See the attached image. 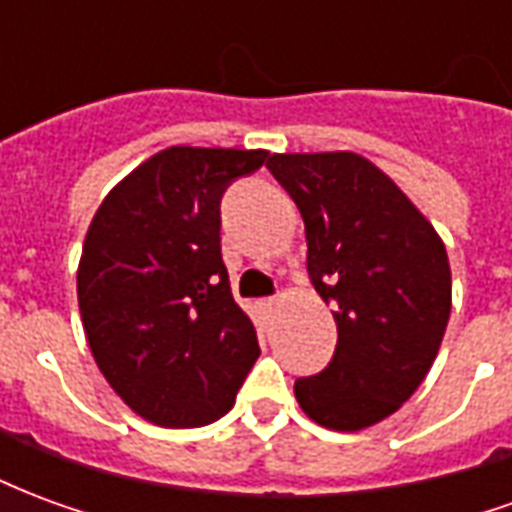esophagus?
Masks as SVG:
<instances>
[{"label":"esophagus","mask_w":512,"mask_h":512,"mask_svg":"<svg viewBox=\"0 0 512 512\" xmlns=\"http://www.w3.org/2000/svg\"><path fill=\"white\" fill-rule=\"evenodd\" d=\"M257 307H260V312H263V315H274L279 307V301L277 299H260L257 301Z\"/></svg>","instance_id":"1"}]
</instances>
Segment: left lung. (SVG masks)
Listing matches in <instances>:
<instances>
[{
  "label": "left lung",
  "instance_id": "1",
  "mask_svg": "<svg viewBox=\"0 0 512 512\" xmlns=\"http://www.w3.org/2000/svg\"><path fill=\"white\" fill-rule=\"evenodd\" d=\"M266 167L299 205L307 268L337 321L332 365L299 378L296 400L323 428H373L417 392L439 354L452 307L444 241L359 153H271Z\"/></svg>",
  "mask_w": 512,
  "mask_h": 512
}]
</instances>
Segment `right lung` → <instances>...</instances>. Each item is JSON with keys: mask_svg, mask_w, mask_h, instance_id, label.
Listing matches in <instances>:
<instances>
[{"mask_svg": "<svg viewBox=\"0 0 512 512\" xmlns=\"http://www.w3.org/2000/svg\"><path fill=\"white\" fill-rule=\"evenodd\" d=\"M268 150L172 145L109 191L84 235L76 296L98 370L161 428L224 417L260 356L222 263L219 200Z\"/></svg>", "mask_w": 512, "mask_h": 512, "instance_id": "obj_1", "label": "right lung"}]
</instances>
